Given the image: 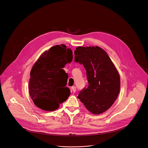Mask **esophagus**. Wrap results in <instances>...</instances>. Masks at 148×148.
Listing matches in <instances>:
<instances>
[{"label": "esophagus", "mask_w": 148, "mask_h": 148, "mask_svg": "<svg viewBox=\"0 0 148 148\" xmlns=\"http://www.w3.org/2000/svg\"><path fill=\"white\" fill-rule=\"evenodd\" d=\"M71 91H73V92H75L76 91V87H72L71 88Z\"/></svg>", "instance_id": "obj_1"}]
</instances>
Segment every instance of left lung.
Here are the masks:
<instances>
[{"mask_svg": "<svg viewBox=\"0 0 148 148\" xmlns=\"http://www.w3.org/2000/svg\"><path fill=\"white\" fill-rule=\"evenodd\" d=\"M76 62L87 71V88L79 92L78 98L94 114L108 110L116 99L120 90V77L107 53L96 47H78L74 51Z\"/></svg>", "mask_w": 148, "mask_h": 148, "instance_id": "8db88e82", "label": "left lung"}]
</instances>
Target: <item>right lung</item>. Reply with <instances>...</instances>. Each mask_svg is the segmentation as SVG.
I'll use <instances>...</instances> for the list:
<instances>
[{
  "instance_id": "obj_1",
  "label": "right lung",
  "mask_w": 148,
  "mask_h": 148,
  "mask_svg": "<svg viewBox=\"0 0 148 148\" xmlns=\"http://www.w3.org/2000/svg\"><path fill=\"white\" fill-rule=\"evenodd\" d=\"M73 60V51L64 45H56L45 52L30 72L29 89L34 103L39 108L53 111L70 95L66 87L68 74L62 69Z\"/></svg>"
}]
</instances>
